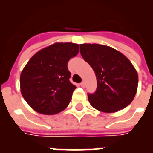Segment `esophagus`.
Returning <instances> with one entry per match:
<instances>
[{
	"label": "esophagus",
	"instance_id": "1",
	"mask_svg": "<svg viewBox=\"0 0 153 153\" xmlns=\"http://www.w3.org/2000/svg\"><path fill=\"white\" fill-rule=\"evenodd\" d=\"M80 87H82V88H85V83H84V82H82V83H80Z\"/></svg>",
	"mask_w": 153,
	"mask_h": 153
}]
</instances>
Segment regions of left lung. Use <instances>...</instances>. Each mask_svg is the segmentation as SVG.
Masks as SVG:
<instances>
[{"mask_svg": "<svg viewBox=\"0 0 153 153\" xmlns=\"http://www.w3.org/2000/svg\"><path fill=\"white\" fill-rule=\"evenodd\" d=\"M80 54L93 68L97 89L88 93L90 104L100 111L116 112L132 102L138 88L137 71L127 57L100 44H80Z\"/></svg>", "mask_w": 153, "mask_h": 153, "instance_id": "1", "label": "left lung"}]
</instances>
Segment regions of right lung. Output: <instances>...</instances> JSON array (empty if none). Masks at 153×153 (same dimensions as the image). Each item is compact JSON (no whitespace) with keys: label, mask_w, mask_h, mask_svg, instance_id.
Returning a JSON list of instances; mask_svg holds the SVG:
<instances>
[{"label":"right lung","mask_w":153,"mask_h":153,"mask_svg":"<svg viewBox=\"0 0 153 153\" xmlns=\"http://www.w3.org/2000/svg\"><path fill=\"white\" fill-rule=\"evenodd\" d=\"M79 51L78 44L56 42L35 54L20 75L22 96L37 112L55 115L66 108L76 86L67 63Z\"/></svg>","instance_id":"right-lung-1"}]
</instances>
